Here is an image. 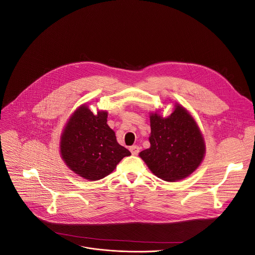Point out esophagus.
Segmentation results:
<instances>
[{
    "label": "esophagus",
    "mask_w": 255,
    "mask_h": 255,
    "mask_svg": "<svg viewBox=\"0 0 255 255\" xmlns=\"http://www.w3.org/2000/svg\"><path fill=\"white\" fill-rule=\"evenodd\" d=\"M129 149H130V151L133 155H137L140 152V146L139 145H132V146L129 147Z\"/></svg>",
    "instance_id": "34e87169"
}]
</instances>
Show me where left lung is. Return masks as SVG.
I'll return each mask as SVG.
<instances>
[{
  "label": "left lung",
  "mask_w": 255,
  "mask_h": 255,
  "mask_svg": "<svg viewBox=\"0 0 255 255\" xmlns=\"http://www.w3.org/2000/svg\"><path fill=\"white\" fill-rule=\"evenodd\" d=\"M150 146L139 153L149 170L158 178L180 181L198 168L205 154L204 138L189 112L176 104L167 117L149 115Z\"/></svg>",
  "instance_id": "left-lung-1"
}]
</instances>
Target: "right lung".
Here are the masks:
<instances>
[{"instance_id":"right-lung-1","label":"right lung","mask_w":255,"mask_h":255,"mask_svg":"<svg viewBox=\"0 0 255 255\" xmlns=\"http://www.w3.org/2000/svg\"><path fill=\"white\" fill-rule=\"evenodd\" d=\"M107 118L108 112L94 114L82 105L70 116L61 133L59 151L64 163L89 181L105 178L123 157L131 155L116 141Z\"/></svg>"}]
</instances>
